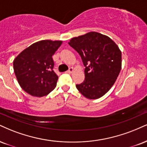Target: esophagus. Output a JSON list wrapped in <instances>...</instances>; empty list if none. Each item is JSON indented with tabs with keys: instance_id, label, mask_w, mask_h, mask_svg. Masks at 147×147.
<instances>
[{
	"instance_id": "esophagus-1",
	"label": "esophagus",
	"mask_w": 147,
	"mask_h": 147,
	"mask_svg": "<svg viewBox=\"0 0 147 147\" xmlns=\"http://www.w3.org/2000/svg\"><path fill=\"white\" fill-rule=\"evenodd\" d=\"M73 70H74L73 68H72V67H71V68H69V70H68V71H66V72H67V73L70 74V73H72V71H73Z\"/></svg>"
}]
</instances>
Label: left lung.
<instances>
[{"instance_id":"1","label":"left lung","mask_w":147,"mask_h":147,"mask_svg":"<svg viewBox=\"0 0 147 147\" xmlns=\"http://www.w3.org/2000/svg\"><path fill=\"white\" fill-rule=\"evenodd\" d=\"M81 56L85 68L84 82L77 90L89 99H96L109 90L121 70V51L109 37L97 32L72 38L68 42Z\"/></svg>"}]
</instances>
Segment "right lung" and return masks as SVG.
Masks as SVG:
<instances>
[{"mask_svg":"<svg viewBox=\"0 0 147 147\" xmlns=\"http://www.w3.org/2000/svg\"><path fill=\"white\" fill-rule=\"evenodd\" d=\"M62 41L41 40L22 51L13 61V70L20 87L33 96L49 94L56 87L52 56Z\"/></svg>","mask_w":147,"mask_h":147,"instance_id":"obj_1","label":"right lung"}]
</instances>
